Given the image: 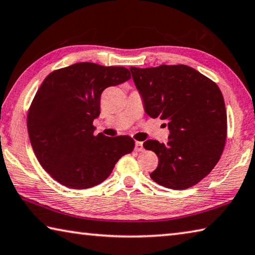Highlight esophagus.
<instances>
[{"label": "esophagus", "mask_w": 255, "mask_h": 255, "mask_svg": "<svg viewBox=\"0 0 255 255\" xmlns=\"http://www.w3.org/2000/svg\"><path fill=\"white\" fill-rule=\"evenodd\" d=\"M135 150L136 151H142L143 147H142V142L141 141H136L135 143Z\"/></svg>", "instance_id": "obj_1"}]
</instances>
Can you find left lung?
<instances>
[{
	"instance_id": "1",
	"label": "left lung",
	"mask_w": 255,
	"mask_h": 255,
	"mask_svg": "<svg viewBox=\"0 0 255 255\" xmlns=\"http://www.w3.org/2000/svg\"><path fill=\"white\" fill-rule=\"evenodd\" d=\"M129 69L146 114L166 120L169 130L167 143L143 142L159 159L151 179L172 189L194 186L215 167L225 146L226 110L220 88L184 64Z\"/></svg>"
}]
</instances>
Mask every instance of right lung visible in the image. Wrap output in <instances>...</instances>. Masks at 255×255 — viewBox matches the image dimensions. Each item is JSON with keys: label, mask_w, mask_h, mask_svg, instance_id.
<instances>
[{"label": "right lung", "mask_w": 255, "mask_h": 255, "mask_svg": "<svg viewBox=\"0 0 255 255\" xmlns=\"http://www.w3.org/2000/svg\"><path fill=\"white\" fill-rule=\"evenodd\" d=\"M129 79L124 67L79 62L43 80L27 115V130L39 163L57 182L76 189L96 186L132 151L131 137L95 136L92 126L103 91Z\"/></svg>", "instance_id": "right-lung-1"}]
</instances>
